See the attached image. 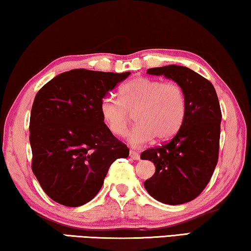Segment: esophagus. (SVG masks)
I'll use <instances>...</instances> for the list:
<instances>
[{"label": "esophagus", "instance_id": "1", "mask_svg": "<svg viewBox=\"0 0 251 251\" xmlns=\"http://www.w3.org/2000/svg\"><path fill=\"white\" fill-rule=\"evenodd\" d=\"M129 155H130V158L133 159V160H139V159H140V154H139V153L137 152V151L130 150Z\"/></svg>", "mask_w": 251, "mask_h": 251}]
</instances>
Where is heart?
I'll return each mask as SVG.
<instances>
[{"mask_svg":"<svg viewBox=\"0 0 251 251\" xmlns=\"http://www.w3.org/2000/svg\"><path fill=\"white\" fill-rule=\"evenodd\" d=\"M120 101L105 98L101 101L102 119L114 135L128 132L134 114L138 126L131 131L128 141L140 148L157 138L166 141L181 128L187 112L183 89L176 82H162L138 76L123 84Z\"/></svg>","mask_w":251,"mask_h":251,"instance_id":"1","label":"heart"}]
</instances>
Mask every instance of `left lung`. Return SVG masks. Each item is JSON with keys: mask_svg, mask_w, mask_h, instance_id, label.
I'll return each instance as SVG.
<instances>
[{"mask_svg": "<svg viewBox=\"0 0 251 251\" xmlns=\"http://www.w3.org/2000/svg\"><path fill=\"white\" fill-rule=\"evenodd\" d=\"M147 73L178 83L186 94L187 112L181 128L169 142L141 153L142 160H150L155 166L154 175L146 180L145 188L162 203H186L203 191L218 162V97L210 81L181 65L148 69Z\"/></svg>", "mask_w": 251, "mask_h": 251, "instance_id": "left-lung-1", "label": "left lung"}]
</instances>
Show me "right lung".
Here are the masks:
<instances>
[{
  "mask_svg": "<svg viewBox=\"0 0 251 251\" xmlns=\"http://www.w3.org/2000/svg\"><path fill=\"white\" fill-rule=\"evenodd\" d=\"M129 75L75 69L36 93L30 118L32 170L55 202L67 207L89 202L113 161L129 155L100 112L101 101Z\"/></svg>",
  "mask_w": 251,
  "mask_h": 251,
  "instance_id": "add662e5",
  "label": "right lung"
}]
</instances>
